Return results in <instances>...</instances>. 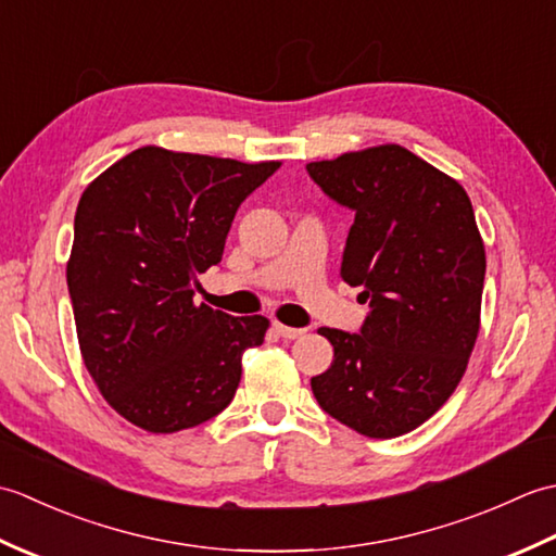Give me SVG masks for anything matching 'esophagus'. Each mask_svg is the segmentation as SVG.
I'll return each mask as SVG.
<instances>
[{
	"label": "esophagus",
	"mask_w": 556,
	"mask_h": 556,
	"mask_svg": "<svg viewBox=\"0 0 556 556\" xmlns=\"http://www.w3.org/2000/svg\"><path fill=\"white\" fill-rule=\"evenodd\" d=\"M271 327H275V332H277L279 337H285V339H299V337L305 332V329L289 327V325H281V323H275Z\"/></svg>",
	"instance_id": "obj_1"
}]
</instances>
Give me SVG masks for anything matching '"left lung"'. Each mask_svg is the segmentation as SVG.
Wrapping results in <instances>:
<instances>
[{"mask_svg":"<svg viewBox=\"0 0 556 556\" xmlns=\"http://www.w3.org/2000/svg\"><path fill=\"white\" fill-rule=\"evenodd\" d=\"M356 212L339 277L370 301L361 334L323 327L334 361L311 380L329 416L372 440L416 430L444 406L480 332L485 243L452 176L396 143L311 162Z\"/></svg>","mask_w":556,"mask_h":556,"instance_id":"obj_1","label":"left lung"}]
</instances>
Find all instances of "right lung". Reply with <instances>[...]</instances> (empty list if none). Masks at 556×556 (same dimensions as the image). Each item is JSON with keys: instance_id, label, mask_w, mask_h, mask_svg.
I'll list each match as a JSON object with an SVG mask.
<instances>
[{"instance_id": "right-lung-1", "label": "right lung", "mask_w": 556, "mask_h": 556, "mask_svg": "<svg viewBox=\"0 0 556 556\" xmlns=\"http://www.w3.org/2000/svg\"><path fill=\"white\" fill-rule=\"evenodd\" d=\"M279 167L146 146L83 191L66 263L80 356L136 428L172 434L231 404L243 353L263 344L269 320L198 305L191 285Z\"/></svg>"}]
</instances>
